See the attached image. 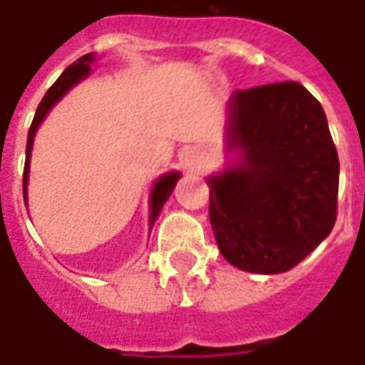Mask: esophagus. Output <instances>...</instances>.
<instances>
[{"label": "esophagus", "instance_id": "1", "mask_svg": "<svg viewBox=\"0 0 365 365\" xmlns=\"http://www.w3.org/2000/svg\"><path fill=\"white\" fill-rule=\"evenodd\" d=\"M183 163H185V168H192V170H202L203 163H205V158H203L202 151L190 150L183 153Z\"/></svg>", "mask_w": 365, "mask_h": 365}]
</instances>
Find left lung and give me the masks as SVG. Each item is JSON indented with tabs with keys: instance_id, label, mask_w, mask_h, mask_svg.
Wrapping results in <instances>:
<instances>
[{
	"instance_id": "1",
	"label": "left lung",
	"mask_w": 365,
	"mask_h": 365,
	"mask_svg": "<svg viewBox=\"0 0 365 365\" xmlns=\"http://www.w3.org/2000/svg\"><path fill=\"white\" fill-rule=\"evenodd\" d=\"M227 108V145L242 162L207 180L215 242L232 266L282 274L336 224L339 162L328 120L297 81L237 89Z\"/></svg>"
}]
</instances>
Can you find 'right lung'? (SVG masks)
<instances>
[{"instance_id": "add662e5", "label": "right lung", "mask_w": 365, "mask_h": 365, "mask_svg": "<svg viewBox=\"0 0 365 365\" xmlns=\"http://www.w3.org/2000/svg\"><path fill=\"white\" fill-rule=\"evenodd\" d=\"M93 61V53H86L83 58H79L76 63H71L61 76L58 78V81L51 86V88L47 89V93L41 99V103L37 106L36 111V118L31 121V128H29V133H27V148H26V168H24V200H26L27 195V173H29V158H31V148H34V138H36V131L39 128V123L43 121V118L47 115V111L51 110L56 103H58L59 99L63 98L66 93H68L69 89L73 88L78 81H81L83 78H88L89 71V63ZM180 180V173L172 172V173H165L162 175L155 185H153V190H151V197H150V227L155 222V217L160 215L162 212L163 203L168 202V197L172 195L173 187H175V182Z\"/></svg>"}]
</instances>
